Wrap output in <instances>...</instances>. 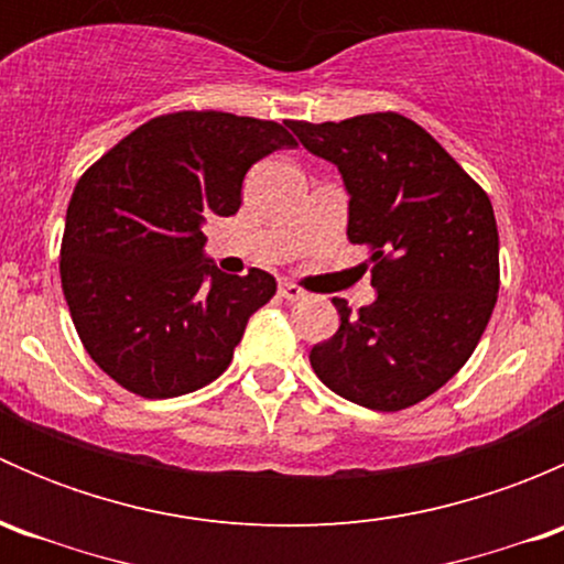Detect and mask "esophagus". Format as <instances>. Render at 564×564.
<instances>
[{"label":"esophagus","instance_id":"34e87169","mask_svg":"<svg viewBox=\"0 0 564 564\" xmlns=\"http://www.w3.org/2000/svg\"><path fill=\"white\" fill-rule=\"evenodd\" d=\"M278 294H281L283 300H289V303H294V300H303L305 292L297 286V283H289V281H281V286H278Z\"/></svg>","mask_w":564,"mask_h":564}]
</instances>
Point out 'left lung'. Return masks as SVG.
Returning <instances> with one entry per match:
<instances>
[{"instance_id":"8db88e82","label":"left lung","mask_w":564,"mask_h":564,"mask_svg":"<svg viewBox=\"0 0 564 564\" xmlns=\"http://www.w3.org/2000/svg\"><path fill=\"white\" fill-rule=\"evenodd\" d=\"M311 155L338 166L346 237L371 248L377 300L357 314L333 297L338 333L311 349L329 390L377 412L436 392L475 351L499 292L491 198L401 113L289 122Z\"/></svg>"}]
</instances>
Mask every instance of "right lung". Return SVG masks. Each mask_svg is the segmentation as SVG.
Returning a JSON list of instances; mask_svg holds the SVG:
<instances>
[{
  "mask_svg": "<svg viewBox=\"0 0 564 564\" xmlns=\"http://www.w3.org/2000/svg\"><path fill=\"white\" fill-rule=\"evenodd\" d=\"M297 141L224 111L155 117L78 180L62 237V292L84 349L124 390L174 398L229 368L248 318L275 294L264 270L204 256L207 215L229 218L256 161Z\"/></svg>",
  "mask_w": 564,
  "mask_h": 564,
  "instance_id": "add662e5",
  "label": "right lung"
}]
</instances>
